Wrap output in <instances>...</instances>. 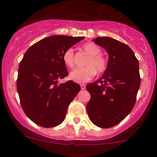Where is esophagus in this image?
Returning <instances> with one entry per match:
<instances>
[{"instance_id":"esophagus-1","label":"esophagus","mask_w":157,"mask_h":157,"mask_svg":"<svg viewBox=\"0 0 157 157\" xmlns=\"http://www.w3.org/2000/svg\"><path fill=\"white\" fill-rule=\"evenodd\" d=\"M80 86H81L82 90H85L86 89V85H84V84H80Z\"/></svg>"}]
</instances>
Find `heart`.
<instances>
[{
  "label": "heart",
  "mask_w": 157,
  "mask_h": 157,
  "mask_svg": "<svg viewBox=\"0 0 157 157\" xmlns=\"http://www.w3.org/2000/svg\"><path fill=\"white\" fill-rule=\"evenodd\" d=\"M83 51L89 55L85 62V66L82 68H77L70 73V78L72 81L78 83L86 82L96 75V73L101 75L105 73L108 67L106 58L101 55V49L94 42L86 43L82 45ZM63 61L69 68L75 67V52L72 48L67 49L63 54Z\"/></svg>",
  "instance_id": "obj_1"
}]
</instances>
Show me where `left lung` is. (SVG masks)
I'll return each instance as SVG.
<instances>
[{"instance_id": "obj_1", "label": "left lung", "mask_w": 157, "mask_h": 157, "mask_svg": "<svg viewBox=\"0 0 157 157\" xmlns=\"http://www.w3.org/2000/svg\"><path fill=\"white\" fill-rule=\"evenodd\" d=\"M94 41L108 52L109 59L102 77L86 85L91 95L86 109L93 123L110 128L123 121L135 105L141 83L139 64L124 43L109 37H97Z\"/></svg>"}]
</instances>
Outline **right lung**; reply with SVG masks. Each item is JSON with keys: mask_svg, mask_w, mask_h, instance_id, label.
Instances as JSON below:
<instances>
[{"mask_svg": "<svg viewBox=\"0 0 157 157\" xmlns=\"http://www.w3.org/2000/svg\"><path fill=\"white\" fill-rule=\"evenodd\" d=\"M84 37L53 35L30 47L19 63L16 86L23 112L43 127L59 125L80 86L71 80L58 84L68 75L63 54Z\"/></svg>", "mask_w": 157, "mask_h": 157, "instance_id": "right-lung-1", "label": "right lung"}]
</instances>
